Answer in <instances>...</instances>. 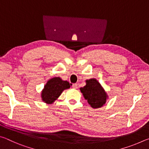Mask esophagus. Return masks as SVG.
<instances>
[{
	"label": "esophagus",
	"mask_w": 149,
	"mask_h": 149,
	"mask_svg": "<svg viewBox=\"0 0 149 149\" xmlns=\"http://www.w3.org/2000/svg\"><path fill=\"white\" fill-rule=\"evenodd\" d=\"M72 87H73V89H77L78 85L77 84H72Z\"/></svg>",
	"instance_id": "obj_1"
}]
</instances>
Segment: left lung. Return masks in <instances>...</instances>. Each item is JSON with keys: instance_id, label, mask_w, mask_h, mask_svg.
Masks as SVG:
<instances>
[{"instance_id": "8db88e82", "label": "left lung", "mask_w": 149, "mask_h": 149, "mask_svg": "<svg viewBox=\"0 0 149 149\" xmlns=\"http://www.w3.org/2000/svg\"><path fill=\"white\" fill-rule=\"evenodd\" d=\"M80 91L85 99L93 108L102 107L108 99L107 93L96 79L86 80V85L84 87H81Z\"/></svg>"}]
</instances>
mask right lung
I'll return each mask as SVG.
<instances>
[{
  "label": "right lung",
  "instance_id": "obj_1",
  "mask_svg": "<svg viewBox=\"0 0 149 149\" xmlns=\"http://www.w3.org/2000/svg\"><path fill=\"white\" fill-rule=\"evenodd\" d=\"M70 88L67 81H63L59 77H55L48 81L41 92L42 100L47 104H52L60 97L62 91Z\"/></svg>",
  "mask_w": 149,
  "mask_h": 149
}]
</instances>
